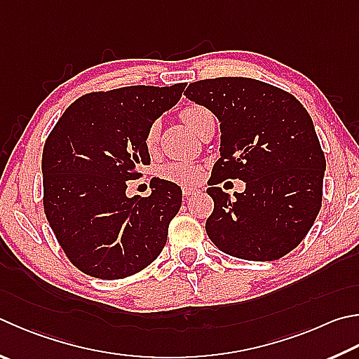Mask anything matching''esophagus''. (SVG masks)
Here are the masks:
<instances>
[{
  "mask_svg": "<svg viewBox=\"0 0 359 359\" xmlns=\"http://www.w3.org/2000/svg\"><path fill=\"white\" fill-rule=\"evenodd\" d=\"M194 191H198V188H194V187H188V185L182 188V194H184L185 198L190 196V194H193Z\"/></svg>",
  "mask_w": 359,
  "mask_h": 359,
  "instance_id": "esophagus-1",
  "label": "esophagus"
}]
</instances>
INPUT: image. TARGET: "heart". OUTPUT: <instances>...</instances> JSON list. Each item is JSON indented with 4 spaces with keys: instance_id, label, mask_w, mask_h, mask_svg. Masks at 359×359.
I'll return each mask as SVG.
<instances>
[{
    "instance_id": "1",
    "label": "heart",
    "mask_w": 359,
    "mask_h": 359,
    "mask_svg": "<svg viewBox=\"0 0 359 359\" xmlns=\"http://www.w3.org/2000/svg\"><path fill=\"white\" fill-rule=\"evenodd\" d=\"M179 116L180 119L199 136L202 135V132H204V128L208 126V123L215 122V116L210 109L204 105H198V103H193V105H187L185 108H182ZM158 135H160V123L157 121L149 123V127L144 133V146L152 151V149L157 146ZM201 174H202L201 165H196V163H190V161H171V163H166V165L160 169L161 179L172 182V184H179V185L194 184V182H198L201 179Z\"/></svg>"
}]
</instances>
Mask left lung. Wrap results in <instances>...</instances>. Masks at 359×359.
Segmentation results:
<instances>
[{"label":"left lung","mask_w":359,"mask_h":359,"mask_svg":"<svg viewBox=\"0 0 359 359\" xmlns=\"http://www.w3.org/2000/svg\"><path fill=\"white\" fill-rule=\"evenodd\" d=\"M185 95L221 122L215 184L247 182L236 200L207 188L215 204L208 238L238 259H281L302 243L322 207L327 161L309 113L292 94L252 78L194 81Z\"/></svg>","instance_id":"obj_1"}]
</instances>
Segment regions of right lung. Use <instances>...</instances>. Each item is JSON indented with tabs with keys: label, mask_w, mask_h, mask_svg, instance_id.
Returning <instances> with one entry per match:
<instances>
[{
	"label": "right lung",
	"mask_w": 359,
	"mask_h": 359,
	"mask_svg": "<svg viewBox=\"0 0 359 359\" xmlns=\"http://www.w3.org/2000/svg\"><path fill=\"white\" fill-rule=\"evenodd\" d=\"M187 84L89 93L64 111L43 146V210L78 270L122 279L144 270L166 245L182 204L179 185L155 179L146 198H127V180L149 165V123L180 100Z\"/></svg>",
	"instance_id": "add662e5"
}]
</instances>
